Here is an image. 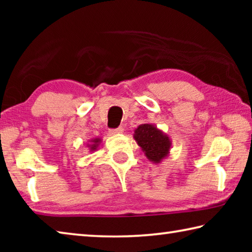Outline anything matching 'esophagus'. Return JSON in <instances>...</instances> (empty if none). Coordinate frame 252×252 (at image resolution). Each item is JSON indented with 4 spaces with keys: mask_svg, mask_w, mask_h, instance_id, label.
Segmentation results:
<instances>
[{
    "mask_svg": "<svg viewBox=\"0 0 252 252\" xmlns=\"http://www.w3.org/2000/svg\"><path fill=\"white\" fill-rule=\"evenodd\" d=\"M109 132L110 134H119V133H123V132H125V129H123V126H119L117 129H111Z\"/></svg>",
    "mask_w": 252,
    "mask_h": 252,
    "instance_id": "34e87169",
    "label": "esophagus"
}]
</instances>
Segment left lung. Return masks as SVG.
<instances>
[{"label": "left lung", "mask_w": 252, "mask_h": 252, "mask_svg": "<svg viewBox=\"0 0 252 252\" xmlns=\"http://www.w3.org/2000/svg\"><path fill=\"white\" fill-rule=\"evenodd\" d=\"M133 138L147 159L157 164L169 156L172 146L170 136L151 123L140 125L134 130Z\"/></svg>", "instance_id": "left-lung-1"}]
</instances>
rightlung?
<instances>
[{"instance_id": "add662e5", "label": "right lung", "mask_w": 252, "mask_h": 252, "mask_svg": "<svg viewBox=\"0 0 252 252\" xmlns=\"http://www.w3.org/2000/svg\"><path fill=\"white\" fill-rule=\"evenodd\" d=\"M89 142H90V143H87V147L89 148V151L94 152V151L97 150V148L100 147L102 140L100 138H93Z\"/></svg>"}]
</instances>
